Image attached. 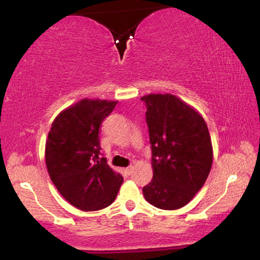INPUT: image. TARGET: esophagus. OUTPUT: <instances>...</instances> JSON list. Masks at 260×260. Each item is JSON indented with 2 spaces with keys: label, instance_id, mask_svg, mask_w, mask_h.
Here are the masks:
<instances>
[{
  "label": "esophagus",
  "instance_id": "esophagus-1",
  "mask_svg": "<svg viewBox=\"0 0 260 260\" xmlns=\"http://www.w3.org/2000/svg\"><path fill=\"white\" fill-rule=\"evenodd\" d=\"M133 168H134V167H133V166H129V167H127V168H125V169H124V173H125V174H127V175H130V174H131V172H133Z\"/></svg>",
  "mask_w": 260,
  "mask_h": 260
}]
</instances>
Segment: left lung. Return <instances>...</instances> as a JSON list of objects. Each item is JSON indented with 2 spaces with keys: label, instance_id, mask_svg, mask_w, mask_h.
Segmentation results:
<instances>
[{
  "label": "left lung",
  "instance_id": "left-lung-1",
  "mask_svg": "<svg viewBox=\"0 0 260 260\" xmlns=\"http://www.w3.org/2000/svg\"><path fill=\"white\" fill-rule=\"evenodd\" d=\"M141 101L147 106L154 170L143 195L155 207L179 209L201 189L211 172L213 149L207 124L173 94H148Z\"/></svg>",
  "mask_w": 260,
  "mask_h": 260
}]
</instances>
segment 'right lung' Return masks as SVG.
I'll list each match as a JSON object with an SVG mask.
<instances>
[{
  "mask_svg": "<svg viewBox=\"0 0 260 260\" xmlns=\"http://www.w3.org/2000/svg\"><path fill=\"white\" fill-rule=\"evenodd\" d=\"M117 102L83 99L54 119L46 142V166L59 193L81 211L115 201L123 176L101 157L99 127Z\"/></svg>",
  "mask_w": 260,
  "mask_h": 260,
  "instance_id": "1",
  "label": "right lung"
}]
</instances>
